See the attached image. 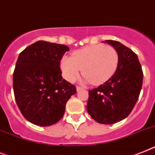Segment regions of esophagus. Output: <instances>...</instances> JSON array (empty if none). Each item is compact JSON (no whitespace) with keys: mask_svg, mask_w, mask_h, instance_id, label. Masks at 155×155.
Here are the masks:
<instances>
[{"mask_svg":"<svg viewBox=\"0 0 155 155\" xmlns=\"http://www.w3.org/2000/svg\"><path fill=\"white\" fill-rule=\"evenodd\" d=\"M84 89V87H80V86H77L76 87V90H77V91H81V90Z\"/></svg>","mask_w":155,"mask_h":155,"instance_id":"esophagus-1","label":"esophagus"}]
</instances>
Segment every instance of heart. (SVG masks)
Masks as SVG:
<instances>
[{"mask_svg":"<svg viewBox=\"0 0 155 155\" xmlns=\"http://www.w3.org/2000/svg\"><path fill=\"white\" fill-rule=\"evenodd\" d=\"M118 61L117 51L111 45H90L74 52L71 58H63L61 67L64 76L68 81H74L83 68L86 80L97 85L114 75Z\"/></svg>","mask_w":155,"mask_h":155,"instance_id":"heart-1","label":"heart"}]
</instances>
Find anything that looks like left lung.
I'll return each instance as SVG.
<instances>
[{"label":"left lung","instance_id":"left-lung-1","mask_svg":"<svg viewBox=\"0 0 155 155\" xmlns=\"http://www.w3.org/2000/svg\"><path fill=\"white\" fill-rule=\"evenodd\" d=\"M118 53L115 73L97 88L89 90L87 110L100 124H112L124 120L137 102L142 85L143 70L138 57L120 42L106 40Z\"/></svg>","mask_w":155,"mask_h":155}]
</instances>
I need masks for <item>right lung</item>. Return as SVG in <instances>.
<instances>
[{"mask_svg":"<svg viewBox=\"0 0 155 155\" xmlns=\"http://www.w3.org/2000/svg\"><path fill=\"white\" fill-rule=\"evenodd\" d=\"M67 51L65 45L38 41L19 53L13 72L14 95L21 114L32 124L58 123L76 93L75 86L63 80L60 68Z\"/></svg>","mask_w":155,"mask_h":155,"instance_id":"add662e5","label":"right lung"}]
</instances>
